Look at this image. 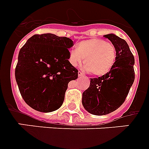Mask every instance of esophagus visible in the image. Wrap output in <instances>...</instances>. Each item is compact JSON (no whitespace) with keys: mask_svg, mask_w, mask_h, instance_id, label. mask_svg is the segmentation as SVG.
<instances>
[{"mask_svg":"<svg viewBox=\"0 0 149 149\" xmlns=\"http://www.w3.org/2000/svg\"><path fill=\"white\" fill-rule=\"evenodd\" d=\"M78 76H79V77H81V76H84V73H82L81 71H78Z\"/></svg>","mask_w":149,"mask_h":149,"instance_id":"34e87169","label":"esophagus"}]
</instances>
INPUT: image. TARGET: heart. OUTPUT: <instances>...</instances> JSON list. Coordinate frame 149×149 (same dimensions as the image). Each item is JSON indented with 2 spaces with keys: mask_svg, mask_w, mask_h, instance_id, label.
<instances>
[{
  "mask_svg": "<svg viewBox=\"0 0 149 149\" xmlns=\"http://www.w3.org/2000/svg\"><path fill=\"white\" fill-rule=\"evenodd\" d=\"M84 69L95 75H104L109 72L115 64L116 50L115 46L105 40L93 38L81 41L77 49L69 52L70 65L77 67L83 61Z\"/></svg>",
  "mask_w": 149,
  "mask_h": 149,
  "instance_id": "1",
  "label": "heart"
}]
</instances>
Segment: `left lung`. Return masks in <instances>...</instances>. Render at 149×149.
Segmentation results:
<instances>
[{
  "mask_svg": "<svg viewBox=\"0 0 149 149\" xmlns=\"http://www.w3.org/2000/svg\"><path fill=\"white\" fill-rule=\"evenodd\" d=\"M104 37L115 47V64L107 74L91 78L90 86L82 94L83 106L95 115H108L119 108L135 81V58L127 42L113 34Z\"/></svg>",
  "mask_w": 149,
  "mask_h": 149,
  "instance_id": "obj_1",
  "label": "left lung"
}]
</instances>
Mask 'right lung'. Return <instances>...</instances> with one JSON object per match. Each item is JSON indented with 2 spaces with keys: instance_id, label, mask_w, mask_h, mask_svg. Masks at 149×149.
Here are the masks:
<instances>
[{
  "instance_id": "add662e5",
  "label": "right lung",
  "mask_w": 149,
  "mask_h": 149,
  "mask_svg": "<svg viewBox=\"0 0 149 149\" xmlns=\"http://www.w3.org/2000/svg\"><path fill=\"white\" fill-rule=\"evenodd\" d=\"M73 41L55 34H34L21 47L15 78L24 102L33 109L52 112L62 105L71 81L78 69L68 61Z\"/></svg>"
}]
</instances>
